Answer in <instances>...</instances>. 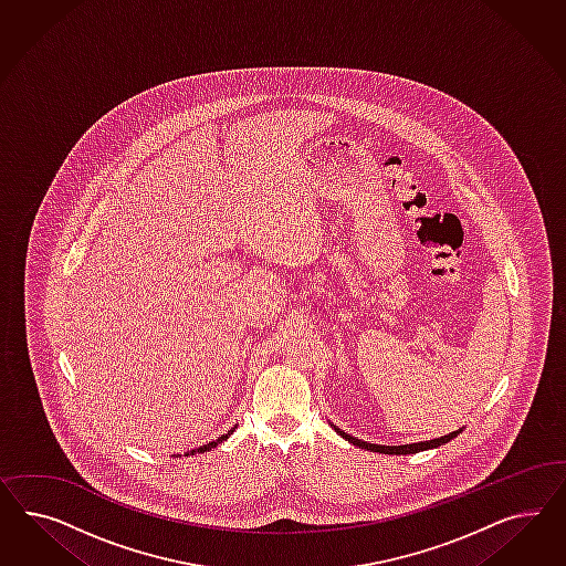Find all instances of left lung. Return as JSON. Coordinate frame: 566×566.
Instances as JSON below:
<instances>
[{
    "label": "left lung",
    "mask_w": 566,
    "mask_h": 566,
    "mask_svg": "<svg viewBox=\"0 0 566 566\" xmlns=\"http://www.w3.org/2000/svg\"><path fill=\"white\" fill-rule=\"evenodd\" d=\"M334 429L343 436L344 440H348L350 444L359 446V448H367V450H371V452H381V454H415V452H421V450H429V448H438V446L446 444V442H450L452 438H457V436L461 433V429H459V431H452V433H448V436L436 438V440H428V442H417V444L405 446H379L357 440V438H353V436L344 433L343 429Z\"/></svg>",
    "instance_id": "obj_1"
}]
</instances>
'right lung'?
<instances>
[{"mask_svg":"<svg viewBox=\"0 0 566 566\" xmlns=\"http://www.w3.org/2000/svg\"><path fill=\"white\" fill-rule=\"evenodd\" d=\"M228 436H230V431H228V433H226V436H222V438H218V440H216V442H209V444L201 446V448H197V450H190L189 454H195V452H207V450H211V448H213V446L220 444V442H222V440H226V438H228Z\"/></svg>","mask_w":566,"mask_h":566,"instance_id":"add662e5","label":"right lung"}]
</instances>
